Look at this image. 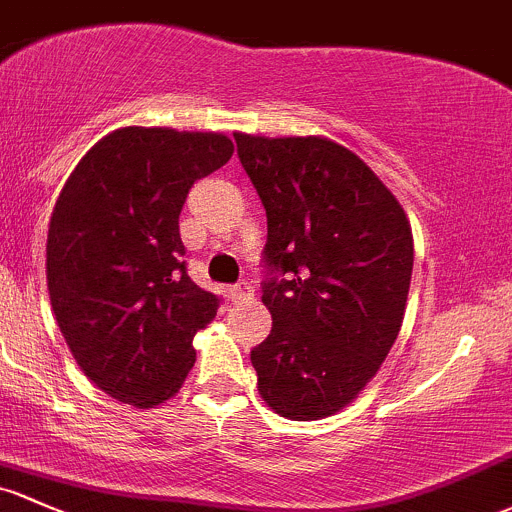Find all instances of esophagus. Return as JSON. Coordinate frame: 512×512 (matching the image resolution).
I'll return each instance as SVG.
<instances>
[{
  "instance_id": "34e87169",
  "label": "esophagus",
  "mask_w": 512,
  "mask_h": 512,
  "mask_svg": "<svg viewBox=\"0 0 512 512\" xmlns=\"http://www.w3.org/2000/svg\"><path fill=\"white\" fill-rule=\"evenodd\" d=\"M229 298H232V302H246L254 298V288L246 280H239V283L229 288Z\"/></svg>"
}]
</instances>
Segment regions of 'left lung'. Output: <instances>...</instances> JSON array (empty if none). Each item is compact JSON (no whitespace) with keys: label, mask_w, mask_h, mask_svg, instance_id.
Wrapping results in <instances>:
<instances>
[{"label":"left lung","mask_w":512,"mask_h":512,"mask_svg":"<svg viewBox=\"0 0 512 512\" xmlns=\"http://www.w3.org/2000/svg\"><path fill=\"white\" fill-rule=\"evenodd\" d=\"M268 219L263 305L251 349L278 415L320 420L359 395L398 339L412 276L403 207L349 148L320 136L234 134Z\"/></svg>","instance_id":"8db88e82"}]
</instances>
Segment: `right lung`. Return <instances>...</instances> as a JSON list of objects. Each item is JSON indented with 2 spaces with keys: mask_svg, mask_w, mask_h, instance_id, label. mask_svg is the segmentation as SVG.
<instances>
[{
  "mask_svg": "<svg viewBox=\"0 0 512 512\" xmlns=\"http://www.w3.org/2000/svg\"><path fill=\"white\" fill-rule=\"evenodd\" d=\"M224 134L124 126L70 173L48 224L46 278L65 342L87 378L122 403L173 398L192 337L219 298L185 266L178 217L195 180L222 168Z\"/></svg>",
  "mask_w": 512,
  "mask_h": 512,
  "instance_id": "obj_1",
  "label": "right lung"
}]
</instances>
